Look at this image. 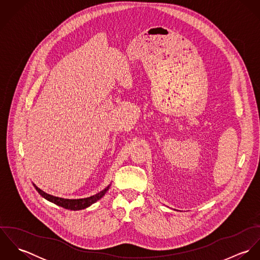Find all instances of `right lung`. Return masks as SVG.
I'll return each instance as SVG.
<instances>
[{
    "label": "right lung",
    "instance_id": "add662e5",
    "mask_svg": "<svg viewBox=\"0 0 260 260\" xmlns=\"http://www.w3.org/2000/svg\"><path fill=\"white\" fill-rule=\"evenodd\" d=\"M36 190L40 193L41 196H43L44 198H46L47 200L63 207L66 209H70V210H81L84 208H87L88 206H90L91 204L95 203L97 200H99L100 198H102L105 193L108 191V189L110 188V185L107 186L104 190H102L101 192L91 196V197H87V198H82V199H65V198H60V197H56L53 195H50L46 192H44L43 190H41L40 188H38L37 186H35Z\"/></svg>",
    "mask_w": 260,
    "mask_h": 260
}]
</instances>
